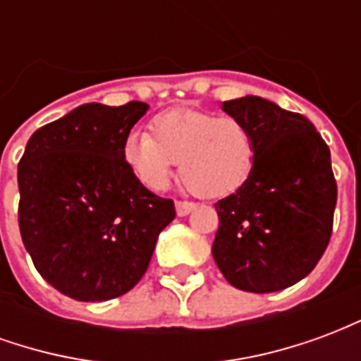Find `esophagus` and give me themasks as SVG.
<instances>
[{
  "mask_svg": "<svg viewBox=\"0 0 361 361\" xmlns=\"http://www.w3.org/2000/svg\"><path fill=\"white\" fill-rule=\"evenodd\" d=\"M197 204L191 203V201H178L176 203V212H178V216H188L189 212L195 209Z\"/></svg>",
  "mask_w": 361,
  "mask_h": 361,
  "instance_id": "esophagus-1",
  "label": "esophagus"
}]
</instances>
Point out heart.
I'll use <instances>...</instances> for the list:
<instances>
[{
	"label": "heart",
	"mask_w": 361,
	"mask_h": 361,
	"mask_svg": "<svg viewBox=\"0 0 361 361\" xmlns=\"http://www.w3.org/2000/svg\"><path fill=\"white\" fill-rule=\"evenodd\" d=\"M149 133H129L121 158L142 188L164 191L180 162L181 181L204 199L234 193L255 162L250 126L235 116L178 108L150 119Z\"/></svg>",
	"instance_id": "1"
}]
</instances>
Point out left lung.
<instances>
[{
  "instance_id": "8db88e82",
  "label": "left lung",
  "mask_w": 361,
  "mask_h": 361,
  "mask_svg": "<svg viewBox=\"0 0 361 361\" xmlns=\"http://www.w3.org/2000/svg\"><path fill=\"white\" fill-rule=\"evenodd\" d=\"M222 110L250 126L255 162L242 188L214 203L212 257L232 286L279 292L315 269L333 234L331 150L305 116L265 98L228 100Z\"/></svg>"
}]
</instances>
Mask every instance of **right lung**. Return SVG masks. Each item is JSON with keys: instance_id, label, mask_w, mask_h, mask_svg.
I'll use <instances>...</instances> for the list:
<instances>
[{"instance_id": "add662e5", "label": "right lung", "mask_w": 361, "mask_h": 361, "mask_svg": "<svg viewBox=\"0 0 361 361\" xmlns=\"http://www.w3.org/2000/svg\"><path fill=\"white\" fill-rule=\"evenodd\" d=\"M145 102L82 104L40 127L19 162V228L36 271L79 302L119 298L142 279L172 199L135 180L121 145Z\"/></svg>"}]
</instances>
